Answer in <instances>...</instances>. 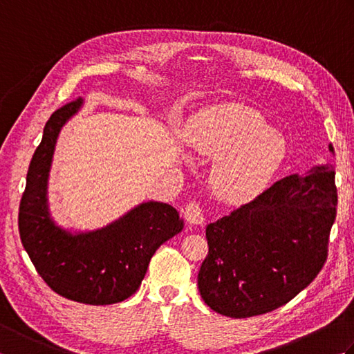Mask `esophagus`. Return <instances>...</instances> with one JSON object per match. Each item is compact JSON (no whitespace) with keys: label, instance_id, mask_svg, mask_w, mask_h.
<instances>
[{"label":"esophagus","instance_id":"obj_1","mask_svg":"<svg viewBox=\"0 0 354 354\" xmlns=\"http://www.w3.org/2000/svg\"><path fill=\"white\" fill-rule=\"evenodd\" d=\"M184 214H185V219L192 225H204L205 222L204 212H202L201 205L196 204V202H190V204H187Z\"/></svg>","mask_w":354,"mask_h":354}]
</instances>
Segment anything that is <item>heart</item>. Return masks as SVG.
I'll return each instance as SVG.
<instances>
[{"label": "heart", "instance_id": "1", "mask_svg": "<svg viewBox=\"0 0 354 354\" xmlns=\"http://www.w3.org/2000/svg\"><path fill=\"white\" fill-rule=\"evenodd\" d=\"M184 141L214 158L209 189L228 204H246L265 192L286 158V141L257 109L219 103L196 112L185 124Z\"/></svg>", "mask_w": 354, "mask_h": 354}]
</instances>
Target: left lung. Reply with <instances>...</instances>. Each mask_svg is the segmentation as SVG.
<instances>
[{
	"label": "left lung",
	"instance_id": "1",
	"mask_svg": "<svg viewBox=\"0 0 354 354\" xmlns=\"http://www.w3.org/2000/svg\"><path fill=\"white\" fill-rule=\"evenodd\" d=\"M336 202L332 165H313L209 223L198 274L205 304L225 317L250 318L289 303L324 266Z\"/></svg>",
	"mask_w": 354,
	"mask_h": 354
}]
</instances>
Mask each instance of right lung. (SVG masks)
<instances>
[{
  "label": "right lung",
  "mask_w": 354,
  "mask_h": 354,
  "mask_svg": "<svg viewBox=\"0 0 354 354\" xmlns=\"http://www.w3.org/2000/svg\"><path fill=\"white\" fill-rule=\"evenodd\" d=\"M84 108L79 99L53 112L27 173L19 205V236L37 274L59 295L106 306L133 295L155 251L184 228L176 208L158 201L135 205L97 230L64 228L48 202L50 170L62 127Z\"/></svg>",
  "instance_id": "right-lung-1"
}]
</instances>
